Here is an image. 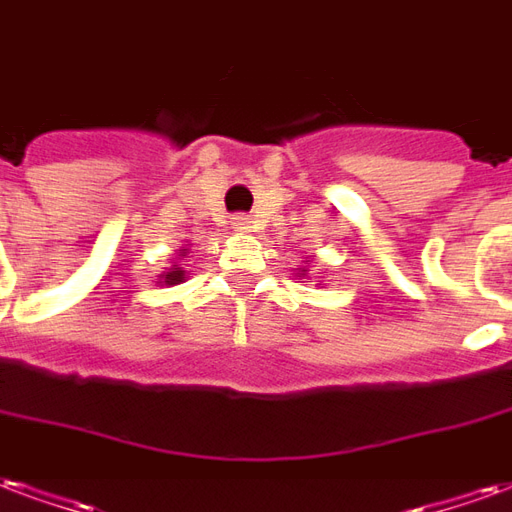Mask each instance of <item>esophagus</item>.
I'll use <instances>...</instances> for the list:
<instances>
[{
  "label": "esophagus",
  "mask_w": 512,
  "mask_h": 512,
  "mask_svg": "<svg viewBox=\"0 0 512 512\" xmlns=\"http://www.w3.org/2000/svg\"><path fill=\"white\" fill-rule=\"evenodd\" d=\"M234 229H245V218H234Z\"/></svg>",
  "instance_id": "1"
}]
</instances>
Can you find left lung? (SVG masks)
Listing matches in <instances>:
<instances>
[{"mask_svg": "<svg viewBox=\"0 0 512 512\" xmlns=\"http://www.w3.org/2000/svg\"><path fill=\"white\" fill-rule=\"evenodd\" d=\"M305 272H308V270H305V267H300V272H297V278H305Z\"/></svg>", "mask_w": 512, "mask_h": 512, "instance_id": "left-lung-1", "label": "left lung"}]
</instances>
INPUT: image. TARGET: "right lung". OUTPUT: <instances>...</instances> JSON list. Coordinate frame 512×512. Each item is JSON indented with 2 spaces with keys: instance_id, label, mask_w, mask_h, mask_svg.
<instances>
[{
  "instance_id": "add662e5",
  "label": "right lung",
  "mask_w": 512,
  "mask_h": 512,
  "mask_svg": "<svg viewBox=\"0 0 512 512\" xmlns=\"http://www.w3.org/2000/svg\"><path fill=\"white\" fill-rule=\"evenodd\" d=\"M185 281V270L179 267V264H171V270H166L160 275V283H166V286H174V283Z\"/></svg>"
}]
</instances>
